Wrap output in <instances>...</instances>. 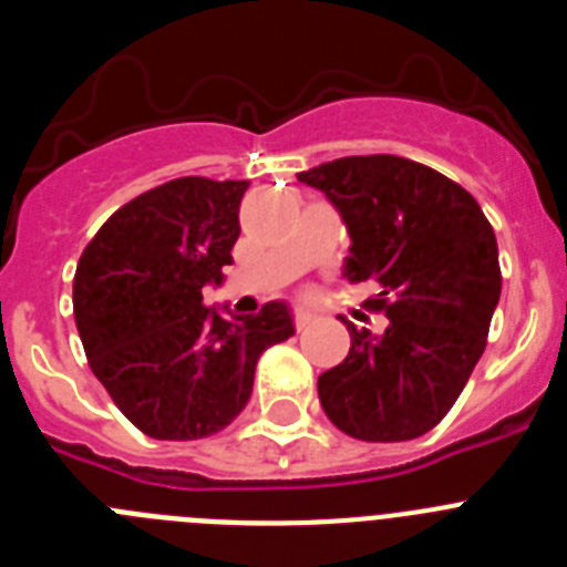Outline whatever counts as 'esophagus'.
<instances>
[{"label": "esophagus", "instance_id": "1", "mask_svg": "<svg viewBox=\"0 0 567 567\" xmlns=\"http://www.w3.org/2000/svg\"><path fill=\"white\" fill-rule=\"evenodd\" d=\"M309 323H312V315L303 312V309H298V312H295V329H307Z\"/></svg>", "mask_w": 567, "mask_h": 567}]
</instances>
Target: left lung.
Wrapping results in <instances>:
<instances>
[{
  "label": "left lung",
  "instance_id": "left-lung-1",
  "mask_svg": "<svg viewBox=\"0 0 567 567\" xmlns=\"http://www.w3.org/2000/svg\"><path fill=\"white\" fill-rule=\"evenodd\" d=\"M340 213L352 238L343 275L378 280L372 334L349 323L352 349L318 378L340 432L400 443L432 432L485 352L499 303L497 238L474 195L400 155H346L298 173Z\"/></svg>",
  "mask_w": 567,
  "mask_h": 567
}]
</instances>
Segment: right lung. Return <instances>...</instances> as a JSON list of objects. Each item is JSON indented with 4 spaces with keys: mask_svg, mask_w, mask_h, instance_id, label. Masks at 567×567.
Returning <instances> with one entry per match:
<instances>
[{
    "mask_svg": "<svg viewBox=\"0 0 567 567\" xmlns=\"http://www.w3.org/2000/svg\"><path fill=\"white\" fill-rule=\"evenodd\" d=\"M249 182L187 175L147 189L102 224L79 258L73 315L90 369L124 417L155 440H202L249 403L255 365L295 334L284 300L224 318L221 284ZM227 309V307H224Z\"/></svg>",
    "mask_w": 567,
    "mask_h": 567,
    "instance_id": "obj_1",
    "label": "right lung"
}]
</instances>
